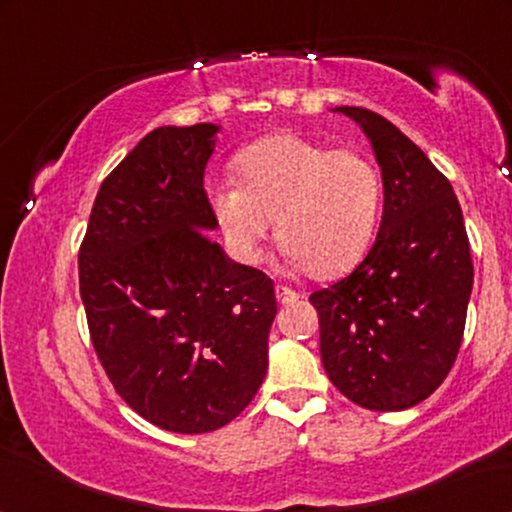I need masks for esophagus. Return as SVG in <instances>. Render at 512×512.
Returning <instances> with one entry per match:
<instances>
[{"instance_id": "obj_1", "label": "esophagus", "mask_w": 512, "mask_h": 512, "mask_svg": "<svg viewBox=\"0 0 512 512\" xmlns=\"http://www.w3.org/2000/svg\"><path fill=\"white\" fill-rule=\"evenodd\" d=\"M275 293H277V300L282 305H291V303H296V300H298V293L289 289V286H277Z\"/></svg>"}]
</instances>
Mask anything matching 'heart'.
Listing matches in <instances>:
<instances>
[{
    "instance_id": "1",
    "label": "heart",
    "mask_w": 512,
    "mask_h": 512,
    "mask_svg": "<svg viewBox=\"0 0 512 512\" xmlns=\"http://www.w3.org/2000/svg\"><path fill=\"white\" fill-rule=\"evenodd\" d=\"M240 181H207V200L226 244L242 263H256L277 216L289 268L331 277L359 261L375 233L382 179L356 149H331L282 132L237 156Z\"/></svg>"
}]
</instances>
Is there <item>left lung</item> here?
Here are the masks:
<instances>
[{
  "instance_id": "obj_1",
  "label": "left lung",
  "mask_w": 512,
  "mask_h": 512,
  "mask_svg": "<svg viewBox=\"0 0 512 512\" xmlns=\"http://www.w3.org/2000/svg\"><path fill=\"white\" fill-rule=\"evenodd\" d=\"M335 111L366 132L384 209L359 268L310 296L321 363L361 408L405 410L443 384L464 338L473 289L464 214L450 181L394 123L361 107Z\"/></svg>"
}]
</instances>
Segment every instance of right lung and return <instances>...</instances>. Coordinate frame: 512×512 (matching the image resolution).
I'll return each instance as SVG.
<instances>
[{"mask_svg": "<svg viewBox=\"0 0 512 512\" xmlns=\"http://www.w3.org/2000/svg\"><path fill=\"white\" fill-rule=\"evenodd\" d=\"M214 123L149 132L97 191L79 251L90 340L118 396L174 433L226 426L268 370L275 284L212 240Z\"/></svg>", "mask_w": 512, "mask_h": 512, "instance_id": "right-lung-1", "label": "right lung"}]
</instances>
